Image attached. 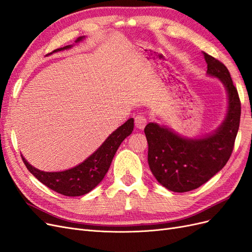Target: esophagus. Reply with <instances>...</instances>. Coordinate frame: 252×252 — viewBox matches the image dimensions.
Listing matches in <instances>:
<instances>
[{
    "label": "esophagus",
    "instance_id": "34e87169",
    "mask_svg": "<svg viewBox=\"0 0 252 252\" xmlns=\"http://www.w3.org/2000/svg\"><path fill=\"white\" fill-rule=\"evenodd\" d=\"M146 124H147L146 117L141 116L140 114V116H136L134 118V125L138 129H144L145 126H146Z\"/></svg>",
    "mask_w": 252,
    "mask_h": 252
}]
</instances>
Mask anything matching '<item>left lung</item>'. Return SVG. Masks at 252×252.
<instances>
[{"mask_svg":"<svg viewBox=\"0 0 252 252\" xmlns=\"http://www.w3.org/2000/svg\"><path fill=\"white\" fill-rule=\"evenodd\" d=\"M207 73L225 85L229 107L218 130L199 140L181 138L156 123L145 127L148 143V164L158 183L174 192L199 188L218 173L229 159L239 131L241 101L227 67L204 52Z\"/></svg>","mask_w":252,"mask_h":252,"instance_id":"8db88e82","label":"left lung"}]
</instances>
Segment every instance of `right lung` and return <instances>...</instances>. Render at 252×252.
<instances>
[{
  "label": "right lung",
  "instance_id": "right-lung-1",
  "mask_svg": "<svg viewBox=\"0 0 252 252\" xmlns=\"http://www.w3.org/2000/svg\"><path fill=\"white\" fill-rule=\"evenodd\" d=\"M83 37H79V42ZM71 46L58 48L53 52L67 49ZM133 130V119H129L126 123L120 126L106 140L94 154L91 155L82 164L71 169L60 172H45L34 168L22 157L27 169L45 186L53 191L67 196H79L91 191L104 179L111 165L121 143Z\"/></svg>",
  "mask_w": 252,
  "mask_h": 252
}]
</instances>
